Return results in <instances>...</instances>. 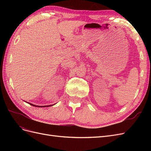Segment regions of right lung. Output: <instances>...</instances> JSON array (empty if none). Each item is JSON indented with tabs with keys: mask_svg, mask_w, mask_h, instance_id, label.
I'll return each instance as SVG.
<instances>
[{
	"mask_svg": "<svg viewBox=\"0 0 151 151\" xmlns=\"http://www.w3.org/2000/svg\"><path fill=\"white\" fill-rule=\"evenodd\" d=\"M26 103H28V102H26ZM28 104H29L30 105H32V106H36V107H48V106H53V105H54V104H51V105H47V106H37V105H35V104H31V103H28Z\"/></svg>",
	"mask_w": 151,
	"mask_h": 151,
	"instance_id": "obj_1",
	"label": "right lung"
}]
</instances>
